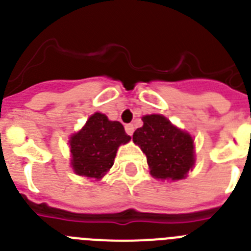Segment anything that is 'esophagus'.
<instances>
[{"instance_id": "34e87169", "label": "esophagus", "mask_w": 251, "mask_h": 251, "mask_svg": "<svg viewBox=\"0 0 251 251\" xmlns=\"http://www.w3.org/2000/svg\"><path fill=\"white\" fill-rule=\"evenodd\" d=\"M126 132H127V134L132 136L133 132H134V126H133V124H127V126H126Z\"/></svg>"}]
</instances>
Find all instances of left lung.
<instances>
[{
    "instance_id": "obj_1",
    "label": "left lung",
    "mask_w": 251,
    "mask_h": 251,
    "mask_svg": "<svg viewBox=\"0 0 251 251\" xmlns=\"http://www.w3.org/2000/svg\"><path fill=\"white\" fill-rule=\"evenodd\" d=\"M143 127L133 133V142L147 157L151 175L156 178H185L195 163L194 141L159 114L145 115Z\"/></svg>"
}]
</instances>
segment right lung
<instances>
[{
	"label": "right lung",
	"mask_w": 251,
	"mask_h": 251,
	"mask_svg": "<svg viewBox=\"0 0 251 251\" xmlns=\"http://www.w3.org/2000/svg\"><path fill=\"white\" fill-rule=\"evenodd\" d=\"M124 127L101 113L88 119L83 129L70 138L72 166L75 174L99 179L114 163L117 150L129 142Z\"/></svg>",
	"instance_id": "right-lung-1"
}]
</instances>
